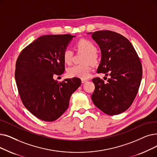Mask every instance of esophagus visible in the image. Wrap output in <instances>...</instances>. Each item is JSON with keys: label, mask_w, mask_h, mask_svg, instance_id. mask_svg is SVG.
Wrapping results in <instances>:
<instances>
[{"label": "esophagus", "mask_w": 157, "mask_h": 157, "mask_svg": "<svg viewBox=\"0 0 157 157\" xmlns=\"http://www.w3.org/2000/svg\"><path fill=\"white\" fill-rule=\"evenodd\" d=\"M86 81H87V80L85 79H81V82H82V83H84L86 82Z\"/></svg>", "instance_id": "esophagus-1"}]
</instances>
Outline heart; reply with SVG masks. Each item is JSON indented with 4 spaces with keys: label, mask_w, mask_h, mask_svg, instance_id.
I'll return each mask as SVG.
<instances>
[{
    "label": "heart",
    "mask_w": 157,
    "mask_h": 157,
    "mask_svg": "<svg viewBox=\"0 0 157 157\" xmlns=\"http://www.w3.org/2000/svg\"><path fill=\"white\" fill-rule=\"evenodd\" d=\"M76 47L79 51L85 53L82 62L79 65H74L67 69V74L70 78H79L86 79L90 76L91 70L90 63L96 65L99 62V55L96 52V47L90 41L86 39H81L76 44ZM73 52L71 49L66 48L62 54L63 62L69 65L71 63Z\"/></svg>",
    "instance_id": "heart-1"
}]
</instances>
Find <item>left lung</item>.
<instances>
[{"label":"left lung","mask_w":157,"mask_h":157,"mask_svg":"<svg viewBox=\"0 0 157 157\" xmlns=\"http://www.w3.org/2000/svg\"><path fill=\"white\" fill-rule=\"evenodd\" d=\"M92 38L101 51L97 72L110 76L107 83L93 78L92 100L106 114H119L128 110L137 94L142 76L140 60L131 42L117 33L98 31L92 33Z\"/></svg>","instance_id":"obj_1"}]
</instances>
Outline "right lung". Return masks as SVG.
Wrapping results in <instances>:
<instances>
[{
    "mask_svg": "<svg viewBox=\"0 0 157 157\" xmlns=\"http://www.w3.org/2000/svg\"><path fill=\"white\" fill-rule=\"evenodd\" d=\"M75 36L44 35L22 51L15 66V80L25 107L37 118L52 122L69 107L72 93L81 85L78 78L54 80L65 71L62 54Z\"/></svg>",
    "mask_w": 157,
    "mask_h": 157,
    "instance_id": "obj_1",
    "label": "right lung"
}]
</instances>
